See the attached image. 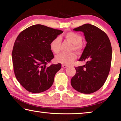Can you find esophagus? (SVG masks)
<instances>
[{"mask_svg":"<svg viewBox=\"0 0 121 121\" xmlns=\"http://www.w3.org/2000/svg\"><path fill=\"white\" fill-rule=\"evenodd\" d=\"M62 67L63 68H67V67H68V66L66 65L63 64V65H62Z\"/></svg>","mask_w":121,"mask_h":121,"instance_id":"1","label":"esophagus"}]
</instances>
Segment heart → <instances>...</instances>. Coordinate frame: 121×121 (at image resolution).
<instances>
[{
	"label": "heart",
	"instance_id": "heart-1",
	"mask_svg": "<svg viewBox=\"0 0 121 121\" xmlns=\"http://www.w3.org/2000/svg\"><path fill=\"white\" fill-rule=\"evenodd\" d=\"M64 37L67 41L73 44L71 51H75L77 53H80L82 49V38L79 34L76 32L70 31L64 35ZM61 46V40L59 37H56L50 42L49 47L51 51L54 54H57L60 52ZM77 54L75 53H61L56 56L55 60L57 62L61 64L69 65L74 61L76 60Z\"/></svg>",
	"mask_w": 121,
	"mask_h": 121
}]
</instances>
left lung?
<instances>
[{"label": "left lung", "mask_w": 121, "mask_h": 121, "mask_svg": "<svg viewBox=\"0 0 121 121\" xmlns=\"http://www.w3.org/2000/svg\"><path fill=\"white\" fill-rule=\"evenodd\" d=\"M73 30L83 32L87 43L79 60L86 64L75 67L76 73L71 84L79 92L90 94L103 86L109 75L112 58L111 43L107 34L93 25L85 24Z\"/></svg>", "instance_id": "obj_1"}]
</instances>
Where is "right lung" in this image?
I'll list each match as a JSON object with an SVG mask.
<instances>
[{"mask_svg":"<svg viewBox=\"0 0 121 121\" xmlns=\"http://www.w3.org/2000/svg\"><path fill=\"white\" fill-rule=\"evenodd\" d=\"M62 32L36 24L26 29L16 39L12 53L14 73L18 82L30 92H42L53 85L61 65H47L54 57L49 44Z\"/></svg>","mask_w":121,"mask_h":121,"instance_id":"right-lung-1","label":"right lung"}]
</instances>
